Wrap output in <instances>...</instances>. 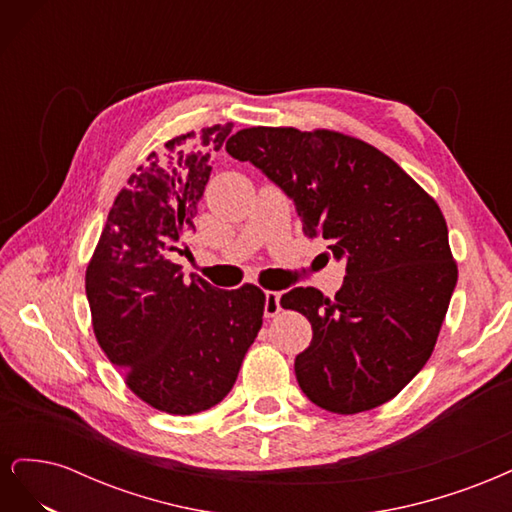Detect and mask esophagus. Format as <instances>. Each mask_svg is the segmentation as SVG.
Returning a JSON list of instances; mask_svg holds the SVG:
<instances>
[{"label":"esophagus","instance_id":"1","mask_svg":"<svg viewBox=\"0 0 512 512\" xmlns=\"http://www.w3.org/2000/svg\"><path fill=\"white\" fill-rule=\"evenodd\" d=\"M280 299H282L280 292H265V318H273L282 312Z\"/></svg>","mask_w":512,"mask_h":512}]
</instances>
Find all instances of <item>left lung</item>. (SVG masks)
Returning <instances> with one entry per match:
<instances>
[{
    "mask_svg": "<svg viewBox=\"0 0 512 512\" xmlns=\"http://www.w3.org/2000/svg\"><path fill=\"white\" fill-rule=\"evenodd\" d=\"M226 151L271 179L305 235L346 262L335 299L316 288L282 294L314 331L294 359L301 391L337 414L393 399L429 361L457 286L436 200L382 151L339 132L247 128Z\"/></svg>",
    "mask_w": 512,
    "mask_h": 512,
    "instance_id": "left-lung-1",
    "label": "left lung"
}]
</instances>
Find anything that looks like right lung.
I'll return each instance as SVG.
<instances>
[{
  "label": "right lung",
  "instance_id": "add662e5",
  "mask_svg": "<svg viewBox=\"0 0 512 512\" xmlns=\"http://www.w3.org/2000/svg\"><path fill=\"white\" fill-rule=\"evenodd\" d=\"M230 130L226 123L188 132L168 141L162 156L151 153L117 194L85 275L100 348L134 395L168 414L220 404L262 327L260 288L185 280L175 262L194 230L211 151Z\"/></svg>",
  "mask_w": 512,
  "mask_h": 512
}]
</instances>
